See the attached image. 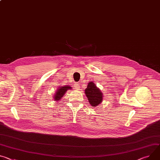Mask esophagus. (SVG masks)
Segmentation results:
<instances>
[{
	"label": "esophagus",
	"instance_id": "obj_1",
	"mask_svg": "<svg viewBox=\"0 0 160 160\" xmlns=\"http://www.w3.org/2000/svg\"><path fill=\"white\" fill-rule=\"evenodd\" d=\"M75 88L77 89V90H79L80 89V85L78 83H75Z\"/></svg>",
	"mask_w": 160,
	"mask_h": 160
}]
</instances>
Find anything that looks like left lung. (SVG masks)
<instances>
[{
    "label": "left lung",
    "mask_w": 160,
    "mask_h": 160,
    "mask_svg": "<svg viewBox=\"0 0 160 160\" xmlns=\"http://www.w3.org/2000/svg\"><path fill=\"white\" fill-rule=\"evenodd\" d=\"M85 94L92 107H97L103 101V93L92 82L88 83L87 89H85Z\"/></svg>",
    "instance_id": "obj_1"
}]
</instances>
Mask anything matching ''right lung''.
<instances>
[{"label": "right lung", "mask_w": 160, "mask_h": 160, "mask_svg": "<svg viewBox=\"0 0 160 160\" xmlns=\"http://www.w3.org/2000/svg\"><path fill=\"white\" fill-rule=\"evenodd\" d=\"M72 88L70 87V85H64V86H59V88H57V90L56 91L55 93L53 95V99L54 101H59L61 99V98H62L64 96V95L65 94V93L68 91V90L71 89Z\"/></svg>", "instance_id": "add662e5"}]
</instances>
